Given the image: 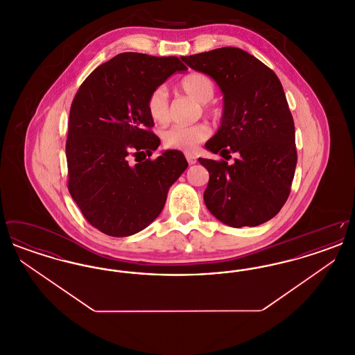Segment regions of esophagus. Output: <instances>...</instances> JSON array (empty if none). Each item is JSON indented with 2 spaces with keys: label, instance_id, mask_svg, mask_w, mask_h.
<instances>
[{
  "label": "esophagus",
  "instance_id": "34e87169",
  "mask_svg": "<svg viewBox=\"0 0 355 355\" xmlns=\"http://www.w3.org/2000/svg\"><path fill=\"white\" fill-rule=\"evenodd\" d=\"M186 159H187V162H189V165H194L196 162H197V157L194 155V154H190V153H186L185 154Z\"/></svg>",
  "mask_w": 355,
  "mask_h": 355
}]
</instances>
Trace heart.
<instances>
[{
  "instance_id": "obj_1",
  "label": "heart",
  "mask_w": 355,
  "mask_h": 355,
  "mask_svg": "<svg viewBox=\"0 0 355 355\" xmlns=\"http://www.w3.org/2000/svg\"><path fill=\"white\" fill-rule=\"evenodd\" d=\"M180 87L185 94L202 103L205 112L213 110L207 103L216 94V83L210 76L200 71L190 73L181 80ZM146 109L150 119L158 123H165L169 119V100L168 92L164 86H157L153 89L146 100ZM210 135L211 128L209 123L197 122L189 126H170L162 132L161 138L164 145L169 149L191 152Z\"/></svg>"
}]
</instances>
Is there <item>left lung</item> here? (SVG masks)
<instances>
[{"instance_id":"obj_1","label":"left lung","mask_w":355,"mask_h":355,"mask_svg":"<svg viewBox=\"0 0 355 355\" xmlns=\"http://www.w3.org/2000/svg\"><path fill=\"white\" fill-rule=\"evenodd\" d=\"M223 93V114L206 149L235 162L198 158L207 171L205 205L232 227L258 226L288 198L297 165L295 129L277 74L248 51L220 48L182 57Z\"/></svg>"}]
</instances>
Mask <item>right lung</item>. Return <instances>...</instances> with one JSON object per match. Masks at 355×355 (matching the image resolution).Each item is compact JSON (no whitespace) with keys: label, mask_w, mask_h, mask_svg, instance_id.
I'll return each mask as SVG.
<instances>
[{"label":"right lung","mask_w":355,"mask_h":355,"mask_svg":"<svg viewBox=\"0 0 355 355\" xmlns=\"http://www.w3.org/2000/svg\"><path fill=\"white\" fill-rule=\"evenodd\" d=\"M186 69L177 57L121 53L94 69L73 98L69 193L103 234L132 236L150 225L162 211L170 186L187 168L178 150L150 158L161 141L146 109L153 89Z\"/></svg>","instance_id":"add662e5"}]
</instances>
